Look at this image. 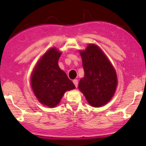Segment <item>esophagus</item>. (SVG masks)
Listing matches in <instances>:
<instances>
[{
  "label": "esophagus",
  "instance_id": "esophagus-1",
  "mask_svg": "<svg viewBox=\"0 0 146 146\" xmlns=\"http://www.w3.org/2000/svg\"><path fill=\"white\" fill-rule=\"evenodd\" d=\"M73 83H74L76 88H77L78 85V80H76V79H75V80H73Z\"/></svg>",
  "mask_w": 146,
  "mask_h": 146
}]
</instances>
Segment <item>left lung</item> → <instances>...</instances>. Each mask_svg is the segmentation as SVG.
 <instances>
[{"mask_svg": "<svg viewBox=\"0 0 146 146\" xmlns=\"http://www.w3.org/2000/svg\"><path fill=\"white\" fill-rule=\"evenodd\" d=\"M80 55L85 76L79 82L78 88L91 106L101 107L108 102L115 92L116 71L97 45H88Z\"/></svg>", "mask_w": 146, "mask_h": 146, "instance_id": "1", "label": "left lung"}]
</instances>
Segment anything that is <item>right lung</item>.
Segmentation results:
<instances>
[{"label": "right lung", "mask_w": 146, "mask_h": 146, "mask_svg": "<svg viewBox=\"0 0 146 146\" xmlns=\"http://www.w3.org/2000/svg\"><path fill=\"white\" fill-rule=\"evenodd\" d=\"M60 56L61 53L55 48L48 50L40 58L31 78V85L36 98L49 107L56 106L66 91L76 88L58 66Z\"/></svg>", "instance_id": "obj_1"}]
</instances>
